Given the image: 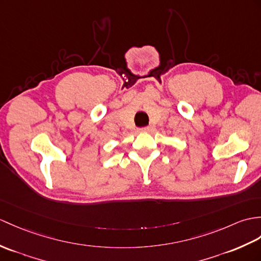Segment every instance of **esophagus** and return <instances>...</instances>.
Masks as SVG:
<instances>
[{
    "label": "esophagus",
    "instance_id": "1",
    "mask_svg": "<svg viewBox=\"0 0 261 261\" xmlns=\"http://www.w3.org/2000/svg\"><path fill=\"white\" fill-rule=\"evenodd\" d=\"M139 131H140V132H149L150 131V126H143V128L139 129Z\"/></svg>",
    "mask_w": 261,
    "mask_h": 261
}]
</instances>
